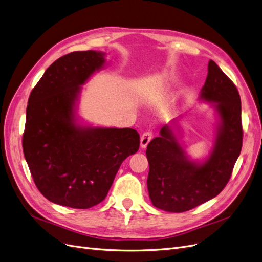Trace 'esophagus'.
<instances>
[{
	"label": "esophagus",
	"mask_w": 262,
	"mask_h": 262,
	"mask_svg": "<svg viewBox=\"0 0 262 262\" xmlns=\"http://www.w3.org/2000/svg\"><path fill=\"white\" fill-rule=\"evenodd\" d=\"M153 138V133L150 131H145L143 134H142L141 137V147L142 148H145L147 146V144L150 142Z\"/></svg>",
	"instance_id": "1"
}]
</instances>
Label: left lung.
I'll use <instances>...</instances> for the list:
<instances>
[{
    "label": "left lung",
    "instance_id": "left-lung-1",
    "mask_svg": "<svg viewBox=\"0 0 262 262\" xmlns=\"http://www.w3.org/2000/svg\"><path fill=\"white\" fill-rule=\"evenodd\" d=\"M201 98L215 102L221 119L215 145L203 164L188 160L166 124L149 142L148 194L153 205L167 212H185L211 200L225 188L243 145L242 105L235 84L210 60Z\"/></svg>",
    "mask_w": 262,
    "mask_h": 262
}]
</instances>
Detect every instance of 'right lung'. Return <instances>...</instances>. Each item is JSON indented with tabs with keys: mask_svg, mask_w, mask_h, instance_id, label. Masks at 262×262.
Wrapping results in <instances>:
<instances>
[{
	"mask_svg": "<svg viewBox=\"0 0 262 262\" xmlns=\"http://www.w3.org/2000/svg\"><path fill=\"white\" fill-rule=\"evenodd\" d=\"M93 50L63 55L30 93L23 150L36 187L49 201L89 209L105 199L116 173L138 152L140 134L124 128H91L74 122L77 95L105 63Z\"/></svg>",
	"mask_w": 262,
	"mask_h": 262,
	"instance_id": "obj_1",
	"label": "right lung"
}]
</instances>
